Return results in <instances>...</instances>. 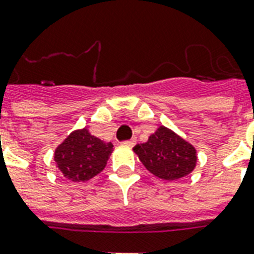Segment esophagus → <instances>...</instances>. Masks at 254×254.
I'll use <instances>...</instances> for the list:
<instances>
[{
    "instance_id": "esophagus-1",
    "label": "esophagus",
    "mask_w": 254,
    "mask_h": 254,
    "mask_svg": "<svg viewBox=\"0 0 254 254\" xmlns=\"http://www.w3.org/2000/svg\"><path fill=\"white\" fill-rule=\"evenodd\" d=\"M135 142H137V139L135 138H130V139H127V141H124V145H127V146H134Z\"/></svg>"
}]
</instances>
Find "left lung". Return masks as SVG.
Wrapping results in <instances>:
<instances>
[{"mask_svg":"<svg viewBox=\"0 0 254 254\" xmlns=\"http://www.w3.org/2000/svg\"><path fill=\"white\" fill-rule=\"evenodd\" d=\"M133 150L151 174L166 181L186 177L196 165V150L179 135L159 127L147 142L135 145Z\"/></svg>","mask_w":254,"mask_h":254,"instance_id":"obj_1","label":"left lung"}]
</instances>
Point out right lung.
Here are the masks:
<instances>
[{
  "label": "right lung",
  "mask_w": 254,
  "mask_h": 254,
  "mask_svg": "<svg viewBox=\"0 0 254 254\" xmlns=\"http://www.w3.org/2000/svg\"><path fill=\"white\" fill-rule=\"evenodd\" d=\"M113 145L104 142L87 129L73 131L55 150V162L63 175L73 182H85L103 171Z\"/></svg>",
  "instance_id": "right-lung-1"
}]
</instances>
